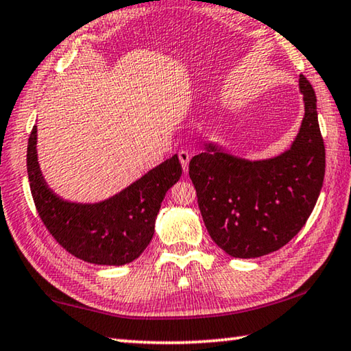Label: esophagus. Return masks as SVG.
<instances>
[{
	"instance_id": "34e87169",
	"label": "esophagus",
	"mask_w": 351,
	"mask_h": 351,
	"mask_svg": "<svg viewBox=\"0 0 351 351\" xmlns=\"http://www.w3.org/2000/svg\"><path fill=\"white\" fill-rule=\"evenodd\" d=\"M178 156H180V161H181V165H182V170L187 171V167H189V162H190V153L186 152V150H181L180 153H178Z\"/></svg>"
}]
</instances>
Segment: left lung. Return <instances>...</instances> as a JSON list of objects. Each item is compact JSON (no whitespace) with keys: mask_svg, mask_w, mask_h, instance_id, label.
Instances as JSON below:
<instances>
[{"mask_svg":"<svg viewBox=\"0 0 351 351\" xmlns=\"http://www.w3.org/2000/svg\"><path fill=\"white\" fill-rule=\"evenodd\" d=\"M305 116L287 152L249 161L207 142L189 175L210 239L235 258L271 254L299 234L316 206L325 175V145L316 94L299 77Z\"/></svg>","mask_w":351,"mask_h":351,"instance_id":"left-lung-1","label":"left lung"}]
</instances>
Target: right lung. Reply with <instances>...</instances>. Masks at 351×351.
Segmentation results:
<instances>
[{
	"mask_svg": "<svg viewBox=\"0 0 351 351\" xmlns=\"http://www.w3.org/2000/svg\"><path fill=\"white\" fill-rule=\"evenodd\" d=\"M181 173V162L173 154L108 199L71 203L52 192L41 175L37 127L29 136L27 176L41 221L58 245L88 263L122 266L138 258L153 239L165 193Z\"/></svg>",
	"mask_w": 351,
	"mask_h": 351,
	"instance_id": "1",
	"label": "right lung"
}]
</instances>
